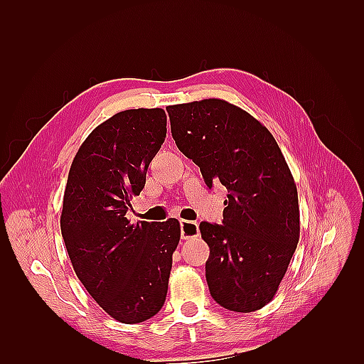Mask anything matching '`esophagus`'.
<instances>
[{
    "mask_svg": "<svg viewBox=\"0 0 364 364\" xmlns=\"http://www.w3.org/2000/svg\"><path fill=\"white\" fill-rule=\"evenodd\" d=\"M181 237H182V240L199 237V225H197L196 222H188V220H182V222H181Z\"/></svg>",
    "mask_w": 364,
    "mask_h": 364,
    "instance_id": "1",
    "label": "esophagus"
}]
</instances>
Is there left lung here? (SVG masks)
<instances>
[{"label": "left lung", "instance_id": "1", "mask_svg": "<svg viewBox=\"0 0 364 364\" xmlns=\"http://www.w3.org/2000/svg\"><path fill=\"white\" fill-rule=\"evenodd\" d=\"M171 135L206 185L228 190L223 225L202 222L206 282L229 311L250 313L277 294L299 241L296 183L273 135L220 98L167 107Z\"/></svg>", "mask_w": 364, "mask_h": 364}]
</instances>
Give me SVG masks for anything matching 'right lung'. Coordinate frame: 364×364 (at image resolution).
I'll list each match as a JSON object with an SVG mask.
<instances>
[{"label":"right lung","mask_w":364,"mask_h":364,"mask_svg":"<svg viewBox=\"0 0 364 364\" xmlns=\"http://www.w3.org/2000/svg\"><path fill=\"white\" fill-rule=\"evenodd\" d=\"M165 135L161 107L115 114L75 153L63 194L60 230L77 278L121 323L144 322L161 310L181 240L176 218L134 225L126 217Z\"/></svg>","instance_id":"obj_1"}]
</instances>
